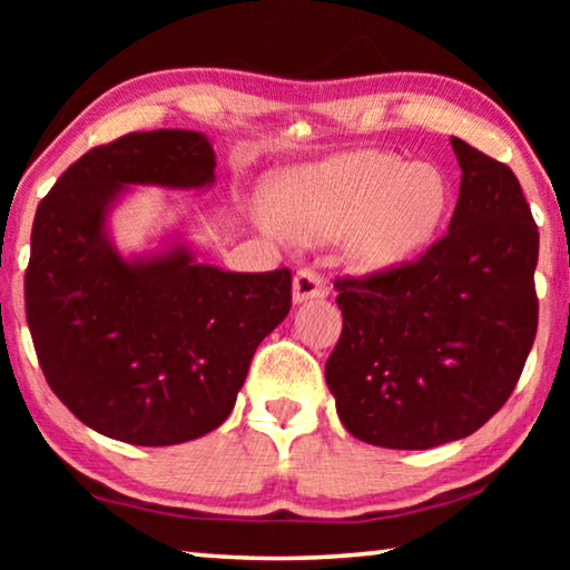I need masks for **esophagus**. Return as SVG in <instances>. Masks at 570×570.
<instances>
[{"mask_svg":"<svg viewBox=\"0 0 570 570\" xmlns=\"http://www.w3.org/2000/svg\"><path fill=\"white\" fill-rule=\"evenodd\" d=\"M330 292V282L314 268H298L294 276V302H308V298H320Z\"/></svg>","mask_w":570,"mask_h":570,"instance_id":"esophagus-1","label":"esophagus"}]
</instances>
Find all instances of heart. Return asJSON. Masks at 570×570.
<instances>
[{
  "label": "heart",
  "instance_id": "b5f03b06",
  "mask_svg": "<svg viewBox=\"0 0 570 570\" xmlns=\"http://www.w3.org/2000/svg\"><path fill=\"white\" fill-rule=\"evenodd\" d=\"M448 206L442 173L390 153H352L286 176L274 188L278 224L298 240L346 236L362 268L392 266L428 244Z\"/></svg>",
  "mask_w": 570,
  "mask_h": 570
}]
</instances>
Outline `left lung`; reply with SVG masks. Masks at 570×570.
<instances>
[{
    "label": "left lung",
    "instance_id": "1",
    "mask_svg": "<svg viewBox=\"0 0 570 570\" xmlns=\"http://www.w3.org/2000/svg\"><path fill=\"white\" fill-rule=\"evenodd\" d=\"M462 168L448 234L414 262L336 276L344 326L326 360L354 438L428 450L503 407L538 332V226L505 163L452 138Z\"/></svg>",
    "mask_w": 570,
    "mask_h": 570
}]
</instances>
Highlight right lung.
<instances>
[{
	"mask_svg": "<svg viewBox=\"0 0 570 570\" xmlns=\"http://www.w3.org/2000/svg\"><path fill=\"white\" fill-rule=\"evenodd\" d=\"M216 158L193 130L128 132L85 153L40 200L24 312L50 390L105 438L178 445L216 430L256 346L292 308V272L230 274L188 248L125 262L105 236L128 183L200 188Z\"/></svg>",
	"mask_w": 570,
	"mask_h": 570,
	"instance_id": "right-lung-1",
	"label": "right lung"
}]
</instances>
